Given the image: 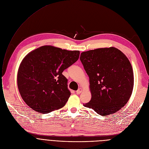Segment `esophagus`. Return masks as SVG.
Returning a JSON list of instances; mask_svg holds the SVG:
<instances>
[{
	"label": "esophagus",
	"instance_id": "1",
	"mask_svg": "<svg viewBox=\"0 0 149 149\" xmlns=\"http://www.w3.org/2000/svg\"><path fill=\"white\" fill-rule=\"evenodd\" d=\"M82 92V88H79L78 90L76 91V94H81Z\"/></svg>",
	"mask_w": 149,
	"mask_h": 149
}]
</instances>
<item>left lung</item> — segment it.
Instances as JSON below:
<instances>
[{"label":"left lung","instance_id":"obj_1","mask_svg":"<svg viewBox=\"0 0 149 149\" xmlns=\"http://www.w3.org/2000/svg\"><path fill=\"white\" fill-rule=\"evenodd\" d=\"M80 59L89 76L90 101L84 104L107 116L123 108L132 95L134 77L132 65L118 49L110 47L82 52Z\"/></svg>","mask_w":149,"mask_h":149}]
</instances>
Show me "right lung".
<instances>
[{
	"label": "right lung",
	"mask_w": 149,
	"mask_h": 149,
	"mask_svg": "<svg viewBox=\"0 0 149 149\" xmlns=\"http://www.w3.org/2000/svg\"><path fill=\"white\" fill-rule=\"evenodd\" d=\"M79 54V50L49 45L26 55L17 73V86L26 104L41 113L63 108L71 93L67 79L62 73L77 61Z\"/></svg>",
	"instance_id": "1"
}]
</instances>
